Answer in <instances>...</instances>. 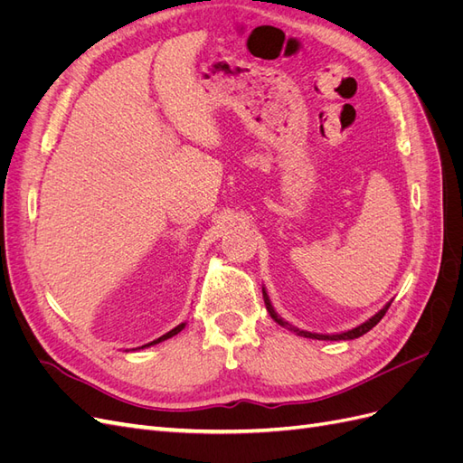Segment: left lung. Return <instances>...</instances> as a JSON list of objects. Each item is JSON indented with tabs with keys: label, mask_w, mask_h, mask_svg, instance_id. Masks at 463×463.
Listing matches in <instances>:
<instances>
[{
	"label": "left lung",
	"mask_w": 463,
	"mask_h": 463,
	"mask_svg": "<svg viewBox=\"0 0 463 463\" xmlns=\"http://www.w3.org/2000/svg\"><path fill=\"white\" fill-rule=\"evenodd\" d=\"M262 298H264L266 311L270 313V317L278 322L279 326H284V328H288V330H291V332H296L298 335H303V338H313V340H355V338H359V335L367 334L371 328H374V326L378 325V322H381V318L386 315L388 307H390V303H386V305L383 307V309L378 311L374 317H371L367 322H363V325H359L357 328H352V330H347V332H342V334H315V332H307V330H299V328H296V326H291L289 322H286L282 317H278V313L274 311V307H272L269 296H266L264 288H262Z\"/></svg>",
	"instance_id": "1"
}]
</instances>
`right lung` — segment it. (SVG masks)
Wrapping results in <instances>:
<instances>
[{
    "mask_svg": "<svg viewBox=\"0 0 463 463\" xmlns=\"http://www.w3.org/2000/svg\"><path fill=\"white\" fill-rule=\"evenodd\" d=\"M184 328H185V322H181L179 326H175L174 330H170V332H167V334L160 335L158 340H154V342H150V344H146V345H143V347H148V345H154V344H160V342H164V340H167V338H172V335H175L177 332H181V330H184Z\"/></svg>",
    "mask_w": 463,
    "mask_h": 463,
    "instance_id": "right-lung-1",
    "label": "right lung"
}]
</instances>
